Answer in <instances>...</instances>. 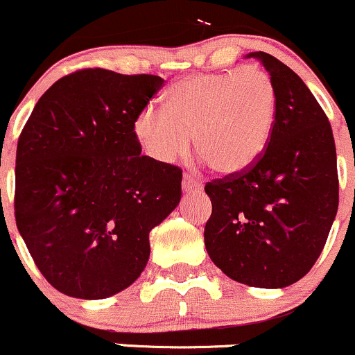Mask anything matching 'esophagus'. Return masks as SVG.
Returning a JSON list of instances; mask_svg holds the SVG:
<instances>
[{
	"instance_id": "34e87169",
	"label": "esophagus",
	"mask_w": 355,
	"mask_h": 355,
	"mask_svg": "<svg viewBox=\"0 0 355 355\" xmlns=\"http://www.w3.org/2000/svg\"><path fill=\"white\" fill-rule=\"evenodd\" d=\"M182 185H184V190H202V182H200L199 177L196 175H184V180H182Z\"/></svg>"
}]
</instances>
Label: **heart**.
Listing matches in <instances>:
<instances>
[{
    "mask_svg": "<svg viewBox=\"0 0 355 355\" xmlns=\"http://www.w3.org/2000/svg\"><path fill=\"white\" fill-rule=\"evenodd\" d=\"M277 110V92L257 66L182 78L165 95V109L146 105L132 130L153 159L175 163L197 155L214 171L236 175L266 151Z\"/></svg>",
    "mask_w": 355,
    "mask_h": 355,
    "instance_id": "heart-1",
    "label": "heart"
}]
</instances>
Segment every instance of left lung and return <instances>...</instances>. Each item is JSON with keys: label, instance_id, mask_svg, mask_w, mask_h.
<instances>
[{"label": "left lung", "instance_id": "1", "mask_svg": "<svg viewBox=\"0 0 355 355\" xmlns=\"http://www.w3.org/2000/svg\"><path fill=\"white\" fill-rule=\"evenodd\" d=\"M277 110L266 151L248 170L207 182L204 243L216 267L253 287H286L318 260L338 209L337 151L327 114L304 81L267 52Z\"/></svg>", "mask_w": 355, "mask_h": 355}]
</instances>
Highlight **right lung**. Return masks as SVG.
<instances>
[{"label": "right lung", "instance_id": "add662e5", "mask_svg": "<svg viewBox=\"0 0 355 355\" xmlns=\"http://www.w3.org/2000/svg\"><path fill=\"white\" fill-rule=\"evenodd\" d=\"M163 85L155 74L80 69L40 96L18 137V231L66 296L103 300L132 284L149 231L180 202L182 170L141 155L132 130Z\"/></svg>", "mask_w": 355, "mask_h": 355}]
</instances>
